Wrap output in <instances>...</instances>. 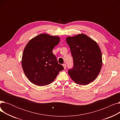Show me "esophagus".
<instances>
[{
  "instance_id": "esophagus-1",
  "label": "esophagus",
  "mask_w": 120,
  "mask_h": 120,
  "mask_svg": "<svg viewBox=\"0 0 120 120\" xmlns=\"http://www.w3.org/2000/svg\"><path fill=\"white\" fill-rule=\"evenodd\" d=\"M63 67L64 68V69H66V68H67V65L66 64H64L63 65Z\"/></svg>"
}]
</instances>
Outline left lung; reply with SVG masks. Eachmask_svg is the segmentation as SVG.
I'll list each match as a JSON object with an SVG mask.
<instances>
[{
  "label": "left lung",
  "mask_w": 120,
  "mask_h": 120,
  "mask_svg": "<svg viewBox=\"0 0 120 120\" xmlns=\"http://www.w3.org/2000/svg\"><path fill=\"white\" fill-rule=\"evenodd\" d=\"M66 41L71 49L73 66L68 73L77 84L86 85L99 74L102 65L101 51L97 43L84 34L68 37Z\"/></svg>",
  "instance_id": "obj_1"
}]
</instances>
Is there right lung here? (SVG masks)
I'll list each match as a JSON object with an SVG mask.
<instances>
[{
  "label": "right lung",
  "instance_id": "right-lung-1",
  "mask_svg": "<svg viewBox=\"0 0 120 120\" xmlns=\"http://www.w3.org/2000/svg\"><path fill=\"white\" fill-rule=\"evenodd\" d=\"M60 38L40 34L31 39L25 47L22 55V67L31 83L38 86L52 83L59 71L64 70L52 53Z\"/></svg>",
  "mask_w": 120,
  "mask_h": 120
}]
</instances>
